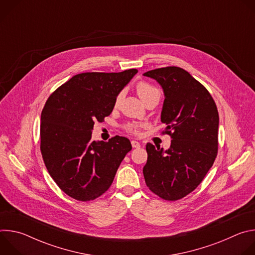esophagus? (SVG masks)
<instances>
[{"label": "esophagus", "instance_id": "obj_1", "mask_svg": "<svg viewBox=\"0 0 255 255\" xmlns=\"http://www.w3.org/2000/svg\"><path fill=\"white\" fill-rule=\"evenodd\" d=\"M131 144H132V147H133V148H138V147H140V143H139L138 141L132 140V141H131Z\"/></svg>", "mask_w": 255, "mask_h": 255}]
</instances>
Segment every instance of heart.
<instances>
[{
    "label": "heart",
    "mask_w": 255,
    "mask_h": 255,
    "mask_svg": "<svg viewBox=\"0 0 255 255\" xmlns=\"http://www.w3.org/2000/svg\"><path fill=\"white\" fill-rule=\"evenodd\" d=\"M137 93H138V95H139V97L141 98L142 101H143L144 99H146V98L152 96V95H160V94H159V91H158L156 88L150 86V85L147 84V83H139L138 86H137ZM121 96H122V94H120V95L118 96V98H117V103H118L119 100L121 99ZM128 130H129L130 132H133V133H138V126H136V125H130V126L128 127Z\"/></svg>",
    "instance_id": "heart-1"
}]
</instances>
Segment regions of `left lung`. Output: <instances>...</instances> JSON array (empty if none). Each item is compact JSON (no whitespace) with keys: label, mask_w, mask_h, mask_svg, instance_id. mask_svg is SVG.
<instances>
[{"label":"left lung","mask_w":255,"mask_h":255,"mask_svg":"<svg viewBox=\"0 0 255 255\" xmlns=\"http://www.w3.org/2000/svg\"><path fill=\"white\" fill-rule=\"evenodd\" d=\"M163 90L160 120L171 137L170 147L146 144L145 183L167 201L192 193L212 167L218 151L219 114L207 89L180 67L167 66L144 72Z\"/></svg>","instance_id":"left-lung-1"}]
</instances>
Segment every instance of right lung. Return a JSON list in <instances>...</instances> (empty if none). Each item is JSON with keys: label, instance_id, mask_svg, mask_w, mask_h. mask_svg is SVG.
<instances>
[{"label": "right lung", "instance_id": "right-lung-1", "mask_svg": "<svg viewBox=\"0 0 255 255\" xmlns=\"http://www.w3.org/2000/svg\"><path fill=\"white\" fill-rule=\"evenodd\" d=\"M138 70L84 72L72 77L46 101L41 113L40 149L45 166L69 197L91 201L112 185L117 169L132 149L126 137L93 141L96 121L114 109L120 92Z\"/></svg>", "mask_w": 255, "mask_h": 255}]
</instances>
